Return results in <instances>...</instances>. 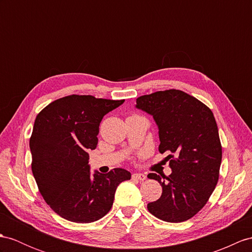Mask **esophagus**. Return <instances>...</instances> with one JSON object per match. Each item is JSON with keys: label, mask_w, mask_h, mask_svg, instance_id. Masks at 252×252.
<instances>
[{"label": "esophagus", "mask_w": 252, "mask_h": 252, "mask_svg": "<svg viewBox=\"0 0 252 252\" xmlns=\"http://www.w3.org/2000/svg\"><path fill=\"white\" fill-rule=\"evenodd\" d=\"M132 179L133 180H138V181H144L146 179V175L142 173H133L132 174Z\"/></svg>", "instance_id": "1"}]
</instances>
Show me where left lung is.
I'll return each instance as SVG.
<instances>
[{"label": "left lung", "instance_id": "left-lung-1", "mask_svg": "<svg viewBox=\"0 0 252 252\" xmlns=\"http://www.w3.org/2000/svg\"><path fill=\"white\" fill-rule=\"evenodd\" d=\"M138 109L153 115L159 129V152L172 173H150L162 187L157 201L147 204L155 217L183 222L207 203L219 179L222 147L212 110L180 90H165L137 98Z\"/></svg>", "mask_w": 252, "mask_h": 252}]
</instances>
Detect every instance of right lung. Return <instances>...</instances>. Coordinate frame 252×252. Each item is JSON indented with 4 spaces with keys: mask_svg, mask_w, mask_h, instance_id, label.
<instances>
[{
    "mask_svg": "<svg viewBox=\"0 0 252 252\" xmlns=\"http://www.w3.org/2000/svg\"><path fill=\"white\" fill-rule=\"evenodd\" d=\"M124 102L91 95H69L49 103L36 116L30 149L32 172L47 204L61 217L89 223L111 210L116 187L130 180L127 170L90 173L103 116Z\"/></svg>",
    "mask_w": 252,
    "mask_h": 252,
    "instance_id": "obj_1",
    "label": "right lung"
}]
</instances>
